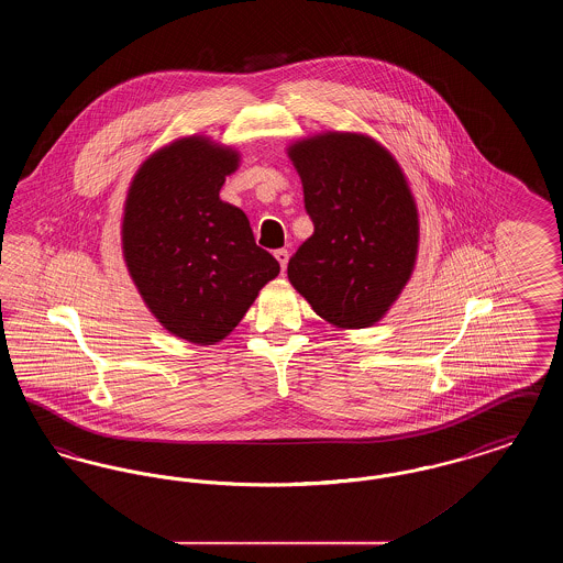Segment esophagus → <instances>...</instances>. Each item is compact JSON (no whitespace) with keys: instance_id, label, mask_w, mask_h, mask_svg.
<instances>
[{"instance_id":"1","label":"esophagus","mask_w":563,"mask_h":563,"mask_svg":"<svg viewBox=\"0 0 563 563\" xmlns=\"http://www.w3.org/2000/svg\"><path fill=\"white\" fill-rule=\"evenodd\" d=\"M274 257H276V262L280 264V269L285 272L287 264H289V251H287V249H278V251H274Z\"/></svg>"}]
</instances>
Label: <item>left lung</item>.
<instances>
[{"label": "left lung", "instance_id": "left-lung-1", "mask_svg": "<svg viewBox=\"0 0 563 563\" xmlns=\"http://www.w3.org/2000/svg\"><path fill=\"white\" fill-rule=\"evenodd\" d=\"M314 234L287 276L322 321L365 329L382 321L409 283L420 214L401 164L365 133L321 131L287 145Z\"/></svg>", "mask_w": 563, "mask_h": 563}]
</instances>
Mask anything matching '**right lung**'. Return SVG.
Instances as JSON below:
<instances>
[{
  "instance_id": "add662e5",
  "label": "right lung",
  "mask_w": 563,
  "mask_h": 563,
  "mask_svg": "<svg viewBox=\"0 0 563 563\" xmlns=\"http://www.w3.org/2000/svg\"><path fill=\"white\" fill-rule=\"evenodd\" d=\"M241 152L207 134L177 136L139 164L124 200L122 257L147 310L191 344L213 346L280 272L246 214L219 189Z\"/></svg>"
}]
</instances>
